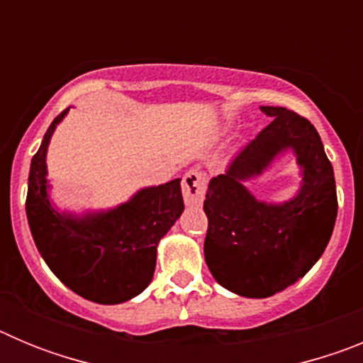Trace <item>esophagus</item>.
<instances>
[{"mask_svg": "<svg viewBox=\"0 0 363 363\" xmlns=\"http://www.w3.org/2000/svg\"><path fill=\"white\" fill-rule=\"evenodd\" d=\"M205 189H207V174L201 169H191L184 176L182 191L187 205H200L203 201Z\"/></svg>", "mask_w": 363, "mask_h": 363, "instance_id": "esophagus-1", "label": "esophagus"}]
</instances>
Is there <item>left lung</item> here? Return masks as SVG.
I'll return each instance as SVG.
<instances>
[{
    "mask_svg": "<svg viewBox=\"0 0 363 363\" xmlns=\"http://www.w3.org/2000/svg\"><path fill=\"white\" fill-rule=\"evenodd\" d=\"M262 111L272 121L211 179L203 201L207 267L218 284L247 298L272 296L303 277L325 251L338 213L335 172L314 125L284 107ZM285 148L297 152L304 185L287 204L258 202L241 182Z\"/></svg>",
    "mask_w": 363,
    "mask_h": 363,
    "instance_id": "left-lung-1",
    "label": "left lung"
}]
</instances>
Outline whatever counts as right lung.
I'll return each instance as SVG.
<instances>
[{"label":"right lung","instance_id":"add662e5","mask_svg":"<svg viewBox=\"0 0 363 363\" xmlns=\"http://www.w3.org/2000/svg\"><path fill=\"white\" fill-rule=\"evenodd\" d=\"M57 114L32 156L27 218L45 264L79 296L96 303H121L142 293L156 267V247L184 213L182 179L143 189L118 209L85 218L60 214L47 198V147Z\"/></svg>","mask_w":363,"mask_h":363}]
</instances>
